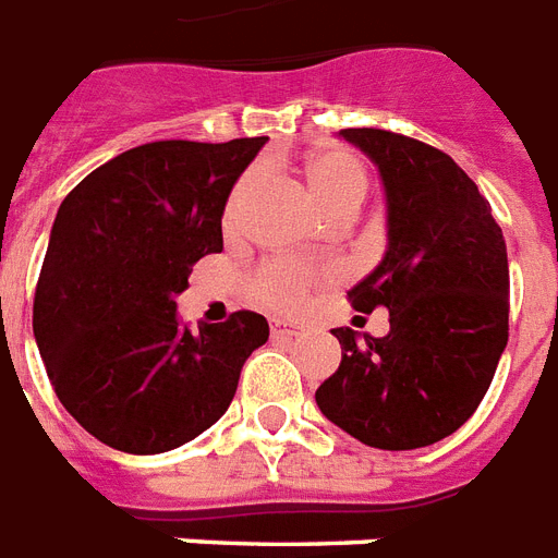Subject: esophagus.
Wrapping results in <instances>:
<instances>
[{"label": "esophagus", "mask_w": 558, "mask_h": 558, "mask_svg": "<svg viewBox=\"0 0 558 558\" xmlns=\"http://www.w3.org/2000/svg\"><path fill=\"white\" fill-rule=\"evenodd\" d=\"M300 333L302 325L282 323V319H274V323H270V337H274V340H293V337H300Z\"/></svg>", "instance_id": "obj_1"}]
</instances>
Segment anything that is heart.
Segmentation results:
<instances>
[{
  "mask_svg": "<svg viewBox=\"0 0 558 558\" xmlns=\"http://www.w3.org/2000/svg\"><path fill=\"white\" fill-rule=\"evenodd\" d=\"M305 175L314 198L331 218L354 216L360 204H363L365 193H368V169L363 167V160L354 158L351 153H342V149H328V153L314 155L305 163ZM256 181L258 169H251L233 186L225 207L227 230H233L239 225L242 207L247 202V195L253 193ZM323 279L325 274L319 267L291 262V258H270L253 274L251 296L258 305L288 314V311H296V307L305 305L311 291Z\"/></svg>",
  "mask_w": 558,
  "mask_h": 558,
  "instance_id": "heart-1",
  "label": "heart"
}]
</instances>
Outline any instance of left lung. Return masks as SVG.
<instances>
[{
    "label": "left lung",
    "mask_w": 558,
    "mask_h": 558,
    "mask_svg": "<svg viewBox=\"0 0 558 558\" xmlns=\"http://www.w3.org/2000/svg\"><path fill=\"white\" fill-rule=\"evenodd\" d=\"M340 135L377 163L386 186L389 247L349 302L360 314L386 307L389 333L333 328L342 363L316 405L365 447H429L470 421L505 354V235L447 153L386 129Z\"/></svg>",
    "instance_id": "obj_1"
}]
</instances>
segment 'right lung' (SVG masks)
Instances as JSON below:
<instances>
[{
	"label": "right lung",
	"instance_id": "obj_1",
	"mask_svg": "<svg viewBox=\"0 0 558 558\" xmlns=\"http://www.w3.org/2000/svg\"><path fill=\"white\" fill-rule=\"evenodd\" d=\"M267 137L155 141L80 181L57 209L34 293V337L65 412L129 456L198 438L227 412L267 319L181 325L175 296L221 253L230 190Z\"/></svg>",
	"mask_w": 558,
	"mask_h": 558
}]
</instances>
